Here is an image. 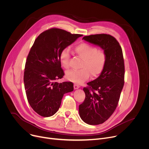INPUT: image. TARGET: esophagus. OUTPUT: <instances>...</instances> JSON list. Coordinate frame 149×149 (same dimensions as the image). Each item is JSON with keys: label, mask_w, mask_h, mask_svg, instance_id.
Here are the masks:
<instances>
[{"label": "esophagus", "mask_w": 149, "mask_h": 149, "mask_svg": "<svg viewBox=\"0 0 149 149\" xmlns=\"http://www.w3.org/2000/svg\"><path fill=\"white\" fill-rule=\"evenodd\" d=\"M79 88H80V86H79V84H74V89H79Z\"/></svg>", "instance_id": "esophagus-1"}]
</instances>
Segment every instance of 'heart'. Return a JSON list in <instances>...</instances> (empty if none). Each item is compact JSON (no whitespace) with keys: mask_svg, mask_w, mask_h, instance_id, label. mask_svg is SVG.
I'll use <instances>...</instances> for the list:
<instances>
[{"mask_svg":"<svg viewBox=\"0 0 149 149\" xmlns=\"http://www.w3.org/2000/svg\"><path fill=\"white\" fill-rule=\"evenodd\" d=\"M75 52L81 59V69L70 70L66 72V77L69 81L81 84L87 80L91 74L93 77L99 76L106 67L107 55L104 51L87 43H81L75 47ZM61 66L65 69L69 67L70 51L68 48L63 49L59 56Z\"/></svg>","mask_w":149,"mask_h":149,"instance_id":"heart-1","label":"heart"}]
</instances>
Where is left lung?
Masks as SVG:
<instances>
[{
	"label": "left lung",
	"mask_w": 149,
	"mask_h": 149,
	"mask_svg": "<svg viewBox=\"0 0 149 149\" xmlns=\"http://www.w3.org/2000/svg\"><path fill=\"white\" fill-rule=\"evenodd\" d=\"M83 39L99 46L107 55L103 72L83 88L86 97L79 105L81 120L90 125H98L108 120L118 105L124 83L123 54L118 42L109 34L91 35Z\"/></svg>",
	"instance_id": "obj_1"
}]
</instances>
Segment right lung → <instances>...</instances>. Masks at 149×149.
<instances>
[{
    "instance_id": "add662e5",
    "label": "right lung",
    "mask_w": 149,
    "mask_h": 149,
    "mask_svg": "<svg viewBox=\"0 0 149 149\" xmlns=\"http://www.w3.org/2000/svg\"><path fill=\"white\" fill-rule=\"evenodd\" d=\"M81 36L54 28L39 35L31 47L26 61L23 81L29 104L40 116L54 115L65 93L73 91L72 82H56L65 75L59 56L63 49Z\"/></svg>"
}]
</instances>
